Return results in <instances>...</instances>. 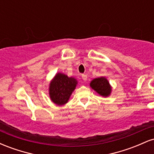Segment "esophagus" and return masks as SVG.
<instances>
[{
    "instance_id": "1",
    "label": "esophagus",
    "mask_w": 154,
    "mask_h": 154,
    "mask_svg": "<svg viewBox=\"0 0 154 154\" xmlns=\"http://www.w3.org/2000/svg\"><path fill=\"white\" fill-rule=\"evenodd\" d=\"M82 79L84 81H87V79H88V77H87V75H82Z\"/></svg>"
}]
</instances>
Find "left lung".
<instances>
[{"label": "left lung", "instance_id": "obj_1", "mask_svg": "<svg viewBox=\"0 0 154 154\" xmlns=\"http://www.w3.org/2000/svg\"><path fill=\"white\" fill-rule=\"evenodd\" d=\"M92 89L103 97L109 96L111 93V87L105 77L93 79L90 83Z\"/></svg>", "mask_w": 154, "mask_h": 154}]
</instances>
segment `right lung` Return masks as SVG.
Here are the masks:
<instances>
[{"instance_id":"obj_1","label":"right lung","mask_w":154,"mask_h":154,"mask_svg":"<svg viewBox=\"0 0 154 154\" xmlns=\"http://www.w3.org/2000/svg\"><path fill=\"white\" fill-rule=\"evenodd\" d=\"M77 81L74 77H69L62 73H57L51 81L49 95L51 100L58 106L66 104L72 92L75 91Z\"/></svg>"}]
</instances>
